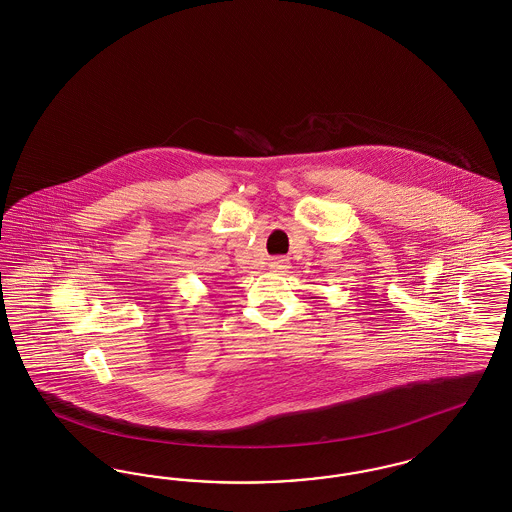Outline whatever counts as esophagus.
I'll return each mask as SVG.
<instances>
[{
    "label": "esophagus",
    "mask_w": 512,
    "mask_h": 512,
    "mask_svg": "<svg viewBox=\"0 0 512 512\" xmlns=\"http://www.w3.org/2000/svg\"><path fill=\"white\" fill-rule=\"evenodd\" d=\"M270 268H272L274 272H278V274H284V272L290 268V261L284 259V257H276V259L270 261Z\"/></svg>",
    "instance_id": "34e87169"
}]
</instances>
